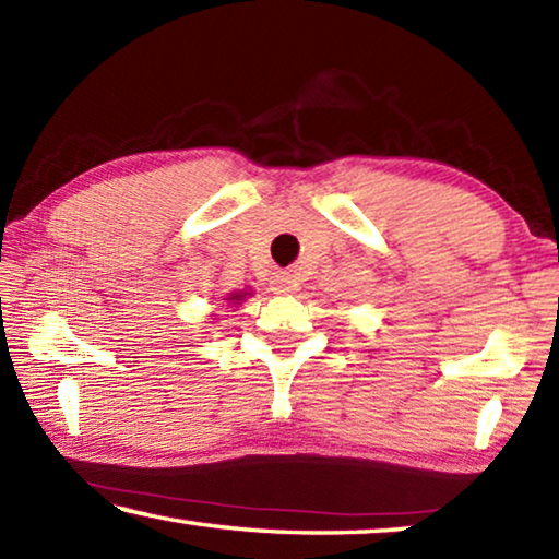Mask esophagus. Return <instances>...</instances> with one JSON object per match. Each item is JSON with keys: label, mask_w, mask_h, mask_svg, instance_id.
<instances>
[{"label": "esophagus", "mask_w": 559, "mask_h": 559, "mask_svg": "<svg viewBox=\"0 0 559 559\" xmlns=\"http://www.w3.org/2000/svg\"><path fill=\"white\" fill-rule=\"evenodd\" d=\"M296 288H298V283L290 276V273L278 271L276 276H273V290L276 293H293Z\"/></svg>", "instance_id": "1"}]
</instances>
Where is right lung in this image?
I'll return each instance as SVG.
<instances>
[{
	"label": "right lung",
	"mask_w": 559,
	"mask_h": 559,
	"mask_svg": "<svg viewBox=\"0 0 559 559\" xmlns=\"http://www.w3.org/2000/svg\"><path fill=\"white\" fill-rule=\"evenodd\" d=\"M243 296H251V293H246V290H241V293H231V296L226 298V300H231V302H239V300H243Z\"/></svg>",
	"instance_id": "right-lung-1"
}]
</instances>
